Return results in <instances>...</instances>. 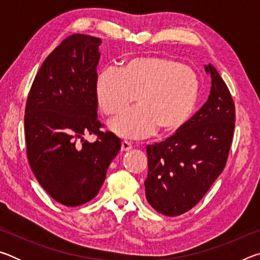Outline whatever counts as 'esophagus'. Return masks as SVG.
Returning <instances> with one entry per match:
<instances>
[{
	"instance_id": "1",
	"label": "esophagus",
	"mask_w": 260,
	"mask_h": 260,
	"mask_svg": "<svg viewBox=\"0 0 260 260\" xmlns=\"http://www.w3.org/2000/svg\"><path fill=\"white\" fill-rule=\"evenodd\" d=\"M121 151L125 152V151H128L132 149V144L129 142H127V141H122L121 142Z\"/></svg>"
}]
</instances>
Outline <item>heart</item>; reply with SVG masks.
Instances as JSON below:
<instances>
[{
    "mask_svg": "<svg viewBox=\"0 0 260 260\" xmlns=\"http://www.w3.org/2000/svg\"><path fill=\"white\" fill-rule=\"evenodd\" d=\"M94 91L105 116L120 112L134 99L136 107L110 120L109 128L119 138L143 139L156 129L172 133L186 125L199 103L201 82L191 68L175 59L134 57L118 70L100 71Z\"/></svg>",
    "mask_w": 260,
    "mask_h": 260,
    "instance_id": "b5f03b06",
    "label": "heart"
}]
</instances>
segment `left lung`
I'll return each instance as SVG.
<instances>
[{"mask_svg":"<svg viewBox=\"0 0 260 260\" xmlns=\"http://www.w3.org/2000/svg\"><path fill=\"white\" fill-rule=\"evenodd\" d=\"M209 99L172 136L147 146L146 196L153 209L175 217L203 199L225 169L235 127V104L212 65Z\"/></svg>","mask_w":260,"mask_h":260,"instance_id":"1","label":"left lung"}]
</instances>
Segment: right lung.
Segmentation results:
<instances>
[{
  "label": "right lung",
  "mask_w": 260,
  "mask_h": 260,
  "mask_svg": "<svg viewBox=\"0 0 260 260\" xmlns=\"http://www.w3.org/2000/svg\"><path fill=\"white\" fill-rule=\"evenodd\" d=\"M101 39L72 34L47 57L34 78L25 108L26 152L42 188L65 206L98 195L121 142L101 132L94 83ZM98 136L89 144L82 136Z\"/></svg>",
  "instance_id": "right-lung-1"
}]
</instances>
